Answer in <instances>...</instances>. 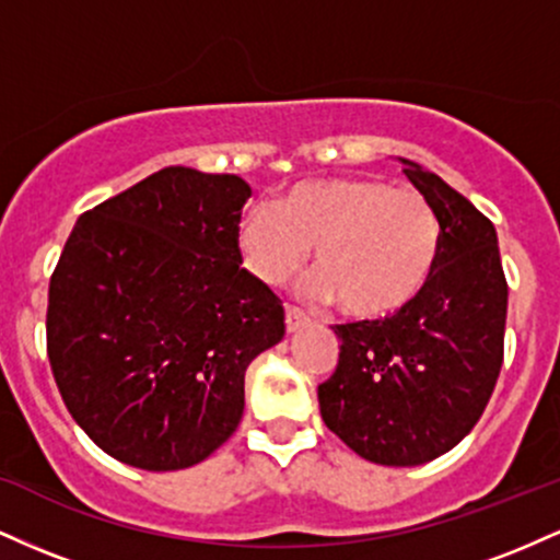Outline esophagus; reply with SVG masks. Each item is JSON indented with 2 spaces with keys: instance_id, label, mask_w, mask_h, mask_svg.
Listing matches in <instances>:
<instances>
[{
  "instance_id": "34e87169",
  "label": "esophagus",
  "mask_w": 560,
  "mask_h": 560,
  "mask_svg": "<svg viewBox=\"0 0 560 560\" xmlns=\"http://www.w3.org/2000/svg\"><path fill=\"white\" fill-rule=\"evenodd\" d=\"M284 313H287V331H289V334L298 331L300 326H305V324H307V316H305V313L300 311V307L287 305V307H284Z\"/></svg>"
}]
</instances>
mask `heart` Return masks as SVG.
<instances>
[{"mask_svg":"<svg viewBox=\"0 0 560 560\" xmlns=\"http://www.w3.org/2000/svg\"><path fill=\"white\" fill-rule=\"evenodd\" d=\"M440 242L432 202L376 178L300 182L279 210L253 205L236 223V247L255 279L287 284L316 247L320 276L313 289L358 318H387L419 298Z\"/></svg>","mask_w":560,"mask_h":560,"instance_id":"b5f03b06","label":"heart"}]
</instances>
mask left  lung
<instances>
[{
    "instance_id": "left-lung-1",
    "label": "left lung",
    "mask_w": 560,
    "mask_h": 560,
    "mask_svg": "<svg viewBox=\"0 0 560 560\" xmlns=\"http://www.w3.org/2000/svg\"><path fill=\"white\" fill-rule=\"evenodd\" d=\"M400 163L440 218V258L400 313L334 326L342 345L318 405L326 427L361 458L421 466L458 445L490 402L503 365L508 284L490 218L436 173Z\"/></svg>"
}]
</instances>
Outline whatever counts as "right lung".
<instances>
[{"mask_svg": "<svg viewBox=\"0 0 560 560\" xmlns=\"http://www.w3.org/2000/svg\"><path fill=\"white\" fill-rule=\"evenodd\" d=\"M253 189L171 165L83 213L49 281L47 355L75 423L120 464L178 471L244 410V371L284 337V307L242 268Z\"/></svg>", "mask_w": 560, "mask_h": 560, "instance_id": "add662e5", "label": "right lung"}]
</instances>
